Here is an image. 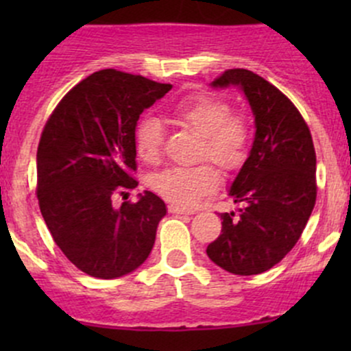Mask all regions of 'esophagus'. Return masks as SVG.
Returning a JSON list of instances; mask_svg holds the SVG:
<instances>
[{"label": "esophagus", "mask_w": 351, "mask_h": 351, "mask_svg": "<svg viewBox=\"0 0 351 351\" xmlns=\"http://www.w3.org/2000/svg\"><path fill=\"white\" fill-rule=\"evenodd\" d=\"M168 210L171 212V214H176V215H180V214L192 215L193 214V210H189V208H183V207H180V205H169Z\"/></svg>", "instance_id": "1"}]
</instances>
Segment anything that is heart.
Returning a JSON list of instances; mask_svg holds the SVG:
<instances>
[{
	"instance_id": "1",
	"label": "heart",
	"mask_w": 351,
	"mask_h": 351,
	"mask_svg": "<svg viewBox=\"0 0 351 351\" xmlns=\"http://www.w3.org/2000/svg\"><path fill=\"white\" fill-rule=\"evenodd\" d=\"M169 113L180 125L202 136L200 159L207 158L228 171L243 165L250 147L251 130L244 117L231 115L228 101L210 95H193L173 105ZM134 147L147 165L161 159L162 125L159 119L147 115L137 123ZM149 185L165 200L180 207H192L217 189L219 175L210 165L190 168L171 166L151 176Z\"/></svg>"
}]
</instances>
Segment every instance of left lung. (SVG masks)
<instances>
[{
	"instance_id": "left-lung-1",
	"label": "left lung",
	"mask_w": 351,
	"mask_h": 351,
	"mask_svg": "<svg viewBox=\"0 0 351 351\" xmlns=\"http://www.w3.org/2000/svg\"><path fill=\"white\" fill-rule=\"evenodd\" d=\"M210 86L239 88L256 130L228 192L241 207L221 214L222 231L207 254L229 274H263L295 246L316 204L313 137L292 101L251 71L229 69Z\"/></svg>"
}]
</instances>
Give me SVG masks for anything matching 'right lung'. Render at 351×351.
Listing matches in <instances>:
<instances>
[{
	"mask_svg": "<svg viewBox=\"0 0 351 351\" xmlns=\"http://www.w3.org/2000/svg\"><path fill=\"white\" fill-rule=\"evenodd\" d=\"M171 84L101 69L52 112L37 149L42 217L67 260L95 278H119L149 256L166 205L153 192L113 207L137 182L134 132L141 113Z\"/></svg>",
	"mask_w": 351,
	"mask_h": 351,
	"instance_id": "obj_1",
	"label": "right lung"
}]
</instances>
